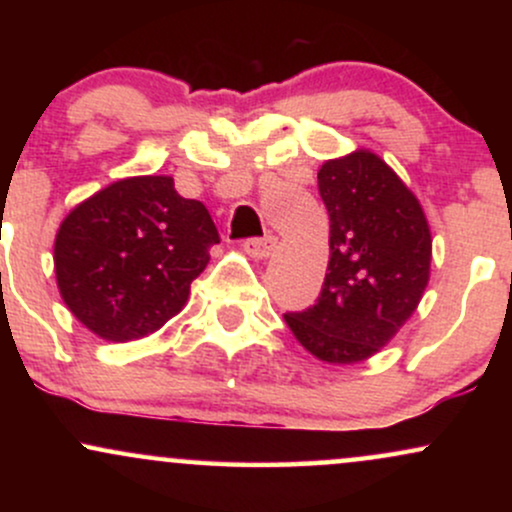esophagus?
<instances>
[{"mask_svg": "<svg viewBox=\"0 0 512 512\" xmlns=\"http://www.w3.org/2000/svg\"><path fill=\"white\" fill-rule=\"evenodd\" d=\"M245 252H248L250 257H255V260H267L269 255H272L274 248H276V238L274 236H264V238H250L245 240Z\"/></svg>", "mask_w": 512, "mask_h": 512, "instance_id": "esophagus-1", "label": "esophagus"}]
</instances>
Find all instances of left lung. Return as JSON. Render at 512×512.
Instances as JSON below:
<instances>
[{"instance_id": "8db88e82", "label": "left lung", "mask_w": 512, "mask_h": 512, "mask_svg": "<svg viewBox=\"0 0 512 512\" xmlns=\"http://www.w3.org/2000/svg\"><path fill=\"white\" fill-rule=\"evenodd\" d=\"M317 187L330 214V264L317 303L284 320L315 358L351 366L378 354L419 305L431 228L414 192L368 149L322 163Z\"/></svg>"}]
</instances>
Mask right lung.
<instances>
[{
    "mask_svg": "<svg viewBox=\"0 0 512 512\" xmlns=\"http://www.w3.org/2000/svg\"><path fill=\"white\" fill-rule=\"evenodd\" d=\"M216 243L207 207L180 197L170 175L117 180L60 223L57 289L93 334L132 342L180 313Z\"/></svg>",
    "mask_w": 512,
    "mask_h": 512,
    "instance_id": "obj_1",
    "label": "right lung"
}]
</instances>
